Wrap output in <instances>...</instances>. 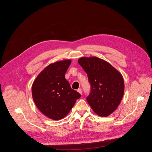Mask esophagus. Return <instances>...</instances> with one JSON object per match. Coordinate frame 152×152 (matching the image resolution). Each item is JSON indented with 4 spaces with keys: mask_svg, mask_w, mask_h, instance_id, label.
<instances>
[{
    "mask_svg": "<svg viewBox=\"0 0 152 152\" xmlns=\"http://www.w3.org/2000/svg\"><path fill=\"white\" fill-rule=\"evenodd\" d=\"M77 91V92H78L79 94H82V90L81 88H79Z\"/></svg>",
    "mask_w": 152,
    "mask_h": 152,
    "instance_id": "esophagus-1",
    "label": "esophagus"
}]
</instances>
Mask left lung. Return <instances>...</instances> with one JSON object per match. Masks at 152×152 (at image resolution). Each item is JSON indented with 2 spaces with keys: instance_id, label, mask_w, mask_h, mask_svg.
<instances>
[{
  "instance_id": "1",
  "label": "left lung",
  "mask_w": 152,
  "mask_h": 152,
  "mask_svg": "<svg viewBox=\"0 0 152 152\" xmlns=\"http://www.w3.org/2000/svg\"><path fill=\"white\" fill-rule=\"evenodd\" d=\"M78 63L88 76L91 91L86 100L95 113L107 117L119 105L124 94L121 73L107 62L97 57H82Z\"/></svg>"
}]
</instances>
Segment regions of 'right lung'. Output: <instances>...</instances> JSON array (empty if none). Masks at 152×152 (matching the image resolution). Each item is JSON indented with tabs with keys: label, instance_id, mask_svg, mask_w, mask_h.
<instances>
[{
	"label": "right lung",
	"instance_id": "add662e5",
	"mask_svg": "<svg viewBox=\"0 0 152 152\" xmlns=\"http://www.w3.org/2000/svg\"><path fill=\"white\" fill-rule=\"evenodd\" d=\"M71 62L69 59L49 65L32 84V97L37 107L43 114L54 120L66 116L81 96L72 89L65 77Z\"/></svg>",
	"mask_w": 152,
	"mask_h": 152
}]
</instances>
